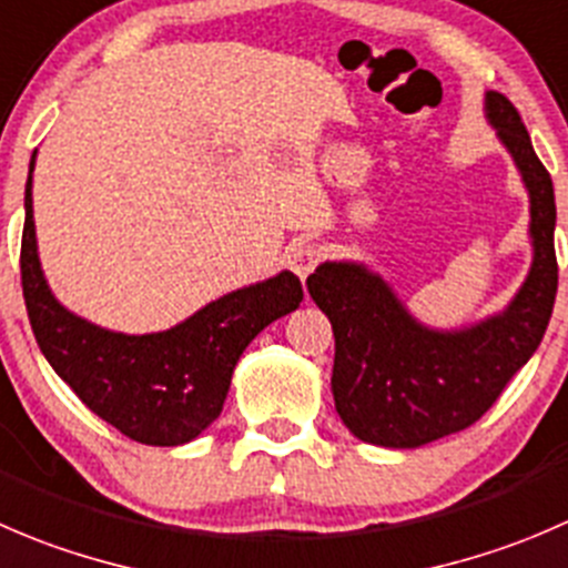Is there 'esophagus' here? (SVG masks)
Listing matches in <instances>:
<instances>
[{"label": "esophagus", "mask_w": 568, "mask_h": 568, "mask_svg": "<svg viewBox=\"0 0 568 568\" xmlns=\"http://www.w3.org/2000/svg\"><path fill=\"white\" fill-rule=\"evenodd\" d=\"M318 261H322V250L313 244H300L288 252V266L300 280H305L318 266Z\"/></svg>", "instance_id": "1"}]
</instances>
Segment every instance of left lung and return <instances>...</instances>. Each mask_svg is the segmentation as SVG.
I'll use <instances>...</instances> for the list:
<instances>
[{
    "label": "left lung",
    "instance_id": "left-lung-1",
    "mask_svg": "<svg viewBox=\"0 0 568 568\" xmlns=\"http://www.w3.org/2000/svg\"><path fill=\"white\" fill-rule=\"evenodd\" d=\"M486 121L530 200L532 261L508 305L464 327H430L363 261H324L307 291L333 324L335 410L361 442L416 449L466 430L497 402L547 333L558 291L555 191L514 104L483 99Z\"/></svg>",
    "mask_w": 568,
    "mask_h": 568
}]
</instances>
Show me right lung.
Listing matches in <instances>:
<instances>
[{"instance_id": "obj_1", "label": "right lung", "mask_w": 568, "mask_h": 568, "mask_svg": "<svg viewBox=\"0 0 568 568\" xmlns=\"http://www.w3.org/2000/svg\"><path fill=\"white\" fill-rule=\"evenodd\" d=\"M30 161L21 235V288L32 333L60 379L115 430L150 447H180L211 427L235 363L263 327L302 302L288 268L207 302L161 333H119L77 316L49 288L38 257Z\"/></svg>"}]
</instances>
